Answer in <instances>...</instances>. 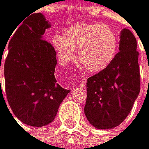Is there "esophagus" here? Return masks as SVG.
I'll return each mask as SVG.
<instances>
[{
  "mask_svg": "<svg viewBox=\"0 0 149 149\" xmlns=\"http://www.w3.org/2000/svg\"><path fill=\"white\" fill-rule=\"evenodd\" d=\"M86 82H87V81H86L85 79H82V81H81V82H79V83H78V84H77V86H78L79 88H84L85 86H86Z\"/></svg>",
  "mask_w": 149,
  "mask_h": 149,
  "instance_id": "esophagus-1",
  "label": "esophagus"
}]
</instances>
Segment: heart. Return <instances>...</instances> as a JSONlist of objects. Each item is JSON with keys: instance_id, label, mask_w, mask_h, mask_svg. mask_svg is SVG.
<instances>
[{"instance_id": "1", "label": "heart", "mask_w": 149, "mask_h": 149, "mask_svg": "<svg viewBox=\"0 0 149 149\" xmlns=\"http://www.w3.org/2000/svg\"><path fill=\"white\" fill-rule=\"evenodd\" d=\"M51 44L61 64L70 63L77 48V64L89 72L97 73L113 59L118 40L114 31L106 24L79 23L67 27L63 36H53Z\"/></svg>"}]
</instances>
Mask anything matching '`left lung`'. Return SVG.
<instances>
[{
    "mask_svg": "<svg viewBox=\"0 0 149 149\" xmlns=\"http://www.w3.org/2000/svg\"><path fill=\"white\" fill-rule=\"evenodd\" d=\"M138 55L136 37L124 29L119 52L104 70L87 79L84 113L96 128H113L129 114L140 91Z\"/></svg>",
    "mask_w": 149,
    "mask_h": 149,
    "instance_id": "1",
    "label": "left lung"
}]
</instances>
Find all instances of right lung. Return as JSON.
<instances>
[{"label":"right lung","instance_id":"obj_1","mask_svg":"<svg viewBox=\"0 0 149 149\" xmlns=\"http://www.w3.org/2000/svg\"><path fill=\"white\" fill-rule=\"evenodd\" d=\"M16 27L9 39L3 67L6 99L21 122L41 127L55 119L70 91L62 88L55 78L56 53L43 39L49 27L43 14L32 13Z\"/></svg>","mask_w":149,"mask_h":149}]
</instances>
